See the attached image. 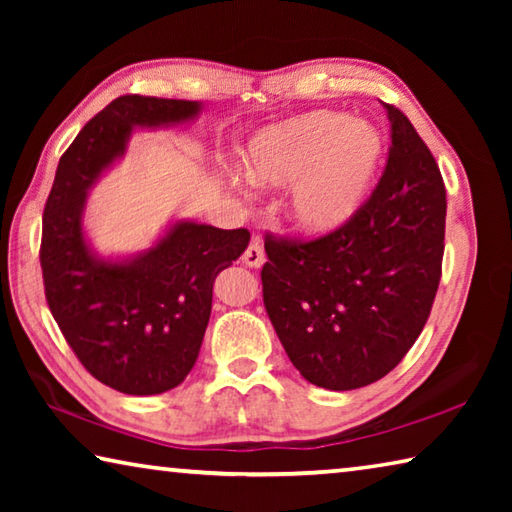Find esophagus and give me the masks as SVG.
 <instances>
[{"instance_id":"1","label":"esophagus","mask_w":512,"mask_h":512,"mask_svg":"<svg viewBox=\"0 0 512 512\" xmlns=\"http://www.w3.org/2000/svg\"><path fill=\"white\" fill-rule=\"evenodd\" d=\"M264 262H266V253H264L262 241L253 239V241H250V244H248L246 253H244V264L250 266V268H259Z\"/></svg>"}]
</instances>
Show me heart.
I'll return each instance as SVG.
<instances>
[{
    "instance_id": "obj_1",
    "label": "heart",
    "mask_w": 512,
    "mask_h": 512,
    "mask_svg": "<svg viewBox=\"0 0 512 512\" xmlns=\"http://www.w3.org/2000/svg\"><path fill=\"white\" fill-rule=\"evenodd\" d=\"M381 158L384 140L375 126L343 112L314 110L250 137L241 169L257 185H291L289 221L307 235H325L366 203Z\"/></svg>"
}]
</instances>
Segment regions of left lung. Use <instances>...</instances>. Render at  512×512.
<instances>
[{"label":"left lung","instance_id":"1","mask_svg":"<svg viewBox=\"0 0 512 512\" xmlns=\"http://www.w3.org/2000/svg\"><path fill=\"white\" fill-rule=\"evenodd\" d=\"M384 108L391 149L359 212L316 239H264L266 314L300 375L329 391L368 386L404 359L443 273V176L409 117Z\"/></svg>","mask_w":512,"mask_h":512}]
</instances>
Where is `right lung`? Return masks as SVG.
<instances>
[{"mask_svg":"<svg viewBox=\"0 0 512 512\" xmlns=\"http://www.w3.org/2000/svg\"><path fill=\"white\" fill-rule=\"evenodd\" d=\"M201 103L124 94L94 115L58 162L42 214L40 266L51 316L101 384L126 395L171 391L198 359L214 280L244 253L246 228L180 221L151 250L126 262L92 255L83 237L85 194L133 128L194 119Z\"/></svg>","mask_w":512,"mask_h":512,"instance_id":"add662e5","label":"right lung"}]
</instances>
